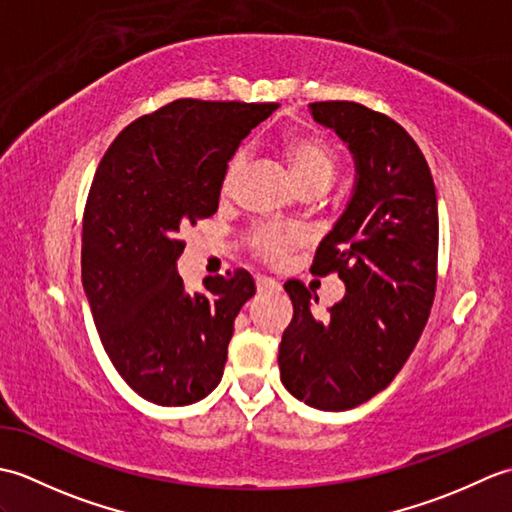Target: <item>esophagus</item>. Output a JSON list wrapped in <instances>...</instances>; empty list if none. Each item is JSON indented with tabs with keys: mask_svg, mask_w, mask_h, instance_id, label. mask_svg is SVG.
Masks as SVG:
<instances>
[{
	"mask_svg": "<svg viewBox=\"0 0 512 512\" xmlns=\"http://www.w3.org/2000/svg\"><path fill=\"white\" fill-rule=\"evenodd\" d=\"M255 284H257V290H259V292H277V290L281 288V286L277 284V281L270 279V277H257Z\"/></svg>",
	"mask_w": 512,
	"mask_h": 512,
	"instance_id": "1",
	"label": "esophagus"
}]
</instances>
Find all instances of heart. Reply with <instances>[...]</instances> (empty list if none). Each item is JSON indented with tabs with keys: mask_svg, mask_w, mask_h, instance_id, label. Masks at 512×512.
I'll return each mask as SVG.
<instances>
[{
	"mask_svg": "<svg viewBox=\"0 0 512 512\" xmlns=\"http://www.w3.org/2000/svg\"><path fill=\"white\" fill-rule=\"evenodd\" d=\"M284 151L290 160L292 171H295V178L299 180L303 189L330 187V182L336 176V169H339V154H336V149L328 138H323L321 134H308V132L290 134L284 140ZM244 165H246V151H237L224 171V178H222L224 195L233 189V184L239 173H242ZM290 242H292V235L279 226H262L257 228L253 237H250V244H253L257 253L268 259H277L281 253H284Z\"/></svg>",
	"mask_w": 512,
	"mask_h": 512,
	"instance_id": "obj_1",
	"label": "heart"
}]
</instances>
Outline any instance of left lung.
<instances>
[{"label":"left lung","instance_id":"8db88e82","mask_svg":"<svg viewBox=\"0 0 512 512\" xmlns=\"http://www.w3.org/2000/svg\"><path fill=\"white\" fill-rule=\"evenodd\" d=\"M356 167L352 198L321 239L312 273H339L345 297L312 317L310 290L288 281L281 383L323 411L363 405L407 363L427 325L438 270V198L427 160L389 116L352 101L310 103ZM319 301V299H314Z\"/></svg>","mask_w":512,"mask_h":512}]
</instances>
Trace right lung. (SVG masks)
<instances>
[{
  "label": "right lung",
  "instance_id": "right-lung-1",
  "mask_svg": "<svg viewBox=\"0 0 512 512\" xmlns=\"http://www.w3.org/2000/svg\"><path fill=\"white\" fill-rule=\"evenodd\" d=\"M275 110L173 101L127 125L96 169L83 213L85 297L116 372L154 405H191L220 385L233 321L255 281L235 270L189 295L176 235L217 211L228 160Z\"/></svg>",
  "mask_w": 512,
  "mask_h": 512
}]
</instances>
